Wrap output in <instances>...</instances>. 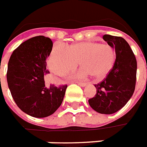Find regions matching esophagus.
I'll list each match as a JSON object with an SVG mask.
<instances>
[{
    "label": "esophagus",
    "mask_w": 147,
    "mask_h": 147,
    "mask_svg": "<svg viewBox=\"0 0 147 147\" xmlns=\"http://www.w3.org/2000/svg\"><path fill=\"white\" fill-rule=\"evenodd\" d=\"M78 85H79V86H81V87H85V86H86V83H84V82H78Z\"/></svg>",
    "instance_id": "obj_1"
}]
</instances>
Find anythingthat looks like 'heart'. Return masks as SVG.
Instances as JSON below:
<instances>
[{
  "mask_svg": "<svg viewBox=\"0 0 147 147\" xmlns=\"http://www.w3.org/2000/svg\"><path fill=\"white\" fill-rule=\"evenodd\" d=\"M115 52L109 45L96 41H85L65 47L55 45L48 59L49 69L57 76H63L79 64L82 70L78 76L88 74L100 79L109 73L115 62Z\"/></svg>",
  "mask_w": 147,
  "mask_h": 147,
  "instance_id": "obj_1",
  "label": "heart"
}]
</instances>
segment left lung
<instances>
[{
  "mask_svg": "<svg viewBox=\"0 0 147 147\" xmlns=\"http://www.w3.org/2000/svg\"><path fill=\"white\" fill-rule=\"evenodd\" d=\"M103 39L115 49L116 59L106 78L94 85L96 94L88 103L98 113L112 114L124 107L134 92L137 59L123 38L105 34Z\"/></svg>",
  "mask_w": 147,
  "mask_h": 147,
  "instance_id": "obj_1",
  "label": "left lung"
}]
</instances>
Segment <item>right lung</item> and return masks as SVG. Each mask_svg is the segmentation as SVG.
<instances>
[{
    "label": "right lung",
    "mask_w": 147,
    "mask_h": 147,
    "mask_svg": "<svg viewBox=\"0 0 147 147\" xmlns=\"http://www.w3.org/2000/svg\"><path fill=\"white\" fill-rule=\"evenodd\" d=\"M48 37L38 36L20 45L8 62L7 80L15 103L30 116L42 118L60 107L67 85L47 88L44 76L49 73L47 59L53 49Z\"/></svg>",
    "instance_id": "1"
}]
</instances>
